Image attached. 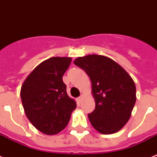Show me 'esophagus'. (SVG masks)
Wrapping results in <instances>:
<instances>
[{
	"label": "esophagus",
	"instance_id": "34e87169",
	"mask_svg": "<svg viewBox=\"0 0 157 157\" xmlns=\"http://www.w3.org/2000/svg\"><path fill=\"white\" fill-rule=\"evenodd\" d=\"M81 98H82V96H80L79 98H77V102H78V103H80V102H81Z\"/></svg>",
	"mask_w": 157,
	"mask_h": 157
}]
</instances>
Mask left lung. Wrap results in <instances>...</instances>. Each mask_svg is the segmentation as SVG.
Returning <instances> with one entry per match:
<instances>
[{
    "label": "left lung",
    "mask_w": 157,
    "mask_h": 157,
    "mask_svg": "<svg viewBox=\"0 0 157 157\" xmlns=\"http://www.w3.org/2000/svg\"><path fill=\"white\" fill-rule=\"evenodd\" d=\"M74 64L86 71L92 83L95 109L88 115L91 124L103 134L119 131L129 121L136 102L131 76L114 60L103 55L79 57Z\"/></svg>",
    "instance_id": "obj_1"
}]
</instances>
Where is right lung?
<instances>
[{"mask_svg":"<svg viewBox=\"0 0 157 157\" xmlns=\"http://www.w3.org/2000/svg\"><path fill=\"white\" fill-rule=\"evenodd\" d=\"M71 62L68 57H53L42 62L29 74L21 88V100L28 119L47 135L62 131L76 107L63 81Z\"/></svg>","mask_w":157,"mask_h":157,"instance_id":"obj_1","label":"right lung"}]
</instances>
